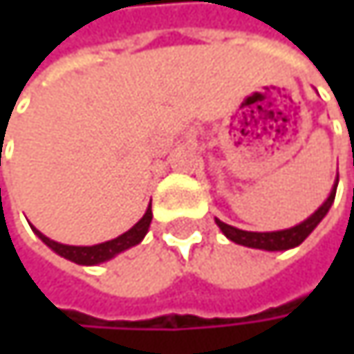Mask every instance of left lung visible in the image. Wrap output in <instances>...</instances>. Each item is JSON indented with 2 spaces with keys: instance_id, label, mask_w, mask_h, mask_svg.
<instances>
[{
  "instance_id": "obj_1",
  "label": "left lung",
  "mask_w": 354,
  "mask_h": 354,
  "mask_svg": "<svg viewBox=\"0 0 354 354\" xmlns=\"http://www.w3.org/2000/svg\"><path fill=\"white\" fill-rule=\"evenodd\" d=\"M336 186H338V180H336V184H334L330 196L326 198V203L319 207L318 211H316L310 219H306L304 223H299V225H295V227H291V230L260 234V232H244V230L232 227V225H227V223H223V221H219V219H215V221H217L219 230H221L232 242H236V244H240V246L258 248V250H270V252H274V250H289V248L299 246V244L316 230V225L324 219V215L328 213V209H330L332 203H334Z\"/></svg>"
}]
</instances>
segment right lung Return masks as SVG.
<instances>
[{"label":"right lung","instance_id":"right-lung-1","mask_svg":"<svg viewBox=\"0 0 354 354\" xmlns=\"http://www.w3.org/2000/svg\"><path fill=\"white\" fill-rule=\"evenodd\" d=\"M151 207L145 211V215L139 219V223H135L129 232H124L122 236L110 240V242H104V244H96V246H65V244H59V242H53L48 240L46 236H42L38 230H35L36 236L50 248L55 250L59 256L75 262V264H98V262H104V260H110L112 256H116L118 252L127 250V248L135 246L143 240V236L147 234L149 230V223H151Z\"/></svg>","mask_w":354,"mask_h":354}]
</instances>
